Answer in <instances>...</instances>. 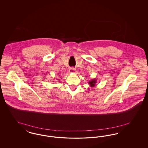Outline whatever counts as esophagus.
Instances as JSON below:
<instances>
[{
	"instance_id": "34e87169",
	"label": "esophagus",
	"mask_w": 148,
	"mask_h": 148,
	"mask_svg": "<svg viewBox=\"0 0 148 148\" xmlns=\"http://www.w3.org/2000/svg\"><path fill=\"white\" fill-rule=\"evenodd\" d=\"M69 72L70 73H76L77 71L74 69V68H71L69 69Z\"/></svg>"
}]
</instances>
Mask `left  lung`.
Returning <instances> with one entry per match:
<instances>
[{"instance_id":"1","label":"left lung","mask_w":148,"mask_h":148,"mask_svg":"<svg viewBox=\"0 0 148 148\" xmlns=\"http://www.w3.org/2000/svg\"><path fill=\"white\" fill-rule=\"evenodd\" d=\"M97 82V79H92V80H90V81L89 82L88 84H89L90 87H91V88H92V87H94V86H95V85L96 84Z\"/></svg>"}]
</instances>
